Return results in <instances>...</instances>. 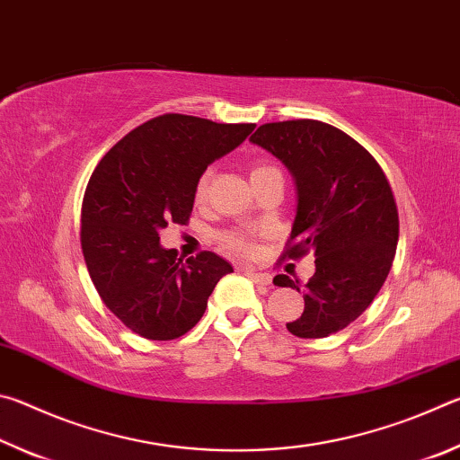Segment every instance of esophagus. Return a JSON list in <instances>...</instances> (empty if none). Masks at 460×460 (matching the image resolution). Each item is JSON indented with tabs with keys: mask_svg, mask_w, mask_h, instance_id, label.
Returning <instances> with one entry per match:
<instances>
[{
	"mask_svg": "<svg viewBox=\"0 0 460 460\" xmlns=\"http://www.w3.org/2000/svg\"><path fill=\"white\" fill-rule=\"evenodd\" d=\"M245 274L253 279L255 284L261 286H270L271 284V276L266 274V271H255V270H245Z\"/></svg>",
	"mask_w": 460,
	"mask_h": 460,
	"instance_id": "obj_1",
	"label": "esophagus"
}]
</instances>
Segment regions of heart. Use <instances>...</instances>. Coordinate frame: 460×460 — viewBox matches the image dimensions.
<instances>
[{"label":"heart","instance_id":"heart-1","mask_svg":"<svg viewBox=\"0 0 460 460\" xmlns=\"http://www.w3.org/2000/svg\"><path fill=\"white\" fill-rule=\"evenodd\" d=\"M271 170H276L274 166H266V164H260L255 166L252 170V174H249V181L255 176L260 174H266V172H271ZM208 184H211V170H207V172H202L200 178L197 181V186H194V199H197V202H202L207 199L208 194ZM221 245L225 249H229V252L233 253H239V255H252L253 253V241L249 239V235H245V233L241 231H227L223 233V235L219 237Z\"/></svg>","mask_w":460,"mask_h":460}]
</instances>
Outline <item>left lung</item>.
Returning <instances> with one entry per match:
<instances>
[{"mask_svg":"<svg viewBox=\"0 0 460 460\" xmlns=\"http://www.w3.org/2000/svg\"><path fill=\"white\" fill-rule=\"evenodd\" d=\"M249 142L276 155L294 178L296 217L286 255H314L305 313L286 329L300 339L329 337L365 313L392 270L400 235L392 186L376 158L329 123H263ZM274 284L302 290L284 274Z\"/></svg>","mask_w":460,"mask_h":460,"instance_id":"1","label":"left lung"}]
</instances>
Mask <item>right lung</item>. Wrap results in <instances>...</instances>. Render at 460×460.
<instances>
[{
	"label": "right lung",
	"mask_w": 460,
	"mask_h": 460,
	"mask_svg": "<svg viewBox=\"0 0 460 460\" xmlns=\"http://www.w3.org/2000/svg\"><path fill=\"white\" fill-rule=\"evenodd\" d=\"M253 128L166 113L129 131L93 172L81 211L83 255L101 300L139 337H182L233 271L213 252L182 261L162 247L160 231L189 221L200 174Z\"/></svg>",
	"instance_id": "1"
}]
</instances>
